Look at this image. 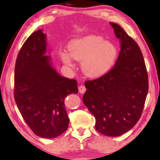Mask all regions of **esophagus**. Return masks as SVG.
<instances>
[{"mask_svg": "<svg viewBox=\"0 0 160 160\" xmlns=\"http://www.w3.org/2000/svg\"><path fill=\"white\" fill-rule=\"evenodd\" d=\"M78 90H79V92L80 94H83L85 93V92L86 91V88L85 87L84 85H80L79 87H78Z\"/></svg>", "mask_w": 160, "mask_h": 160, "instance_id": "1", "label": "esophagus"}]
</instances>
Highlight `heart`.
I'll return each mask as SVG.
<instances>
[{"mask_svg": "<svg viewBox=\"0 0 160 160\" xmlns=\"http://www.w3.org/2000/svg\"><path fill=\"white\" fill-rule=\"evenodd\" d=\"M69 53L62 51L60 57L68 66L73 67V59L82 61L83 72L90 77L97 78L109 71L115 63L117 50L109 42L90 35L73 40L68 44Z\"/></svg>", "mask_w": 160, "mask_h": 160, "instance_id": "1", "label": "heart"}]
</instances>
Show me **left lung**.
Instances as JSON below:
<instances>
[{
  "mask_svg": "<svg viewBox=\"0 0 160 160\" xmlns=\"http://www.w3.org/2000/svg\"><path fill=\"white\" fill-rule=\"evenodd\" d=\"M121 51L106 74L85 82L83 103L95 118V129L119 136L138 121L148 92V75L139 46L117 24L110 22Z\"/></svg>",
  "mask_w": 160,
  "mask_h": 160,
  "instance_id": "1",
  "label": "left lung"
}]
</instances>
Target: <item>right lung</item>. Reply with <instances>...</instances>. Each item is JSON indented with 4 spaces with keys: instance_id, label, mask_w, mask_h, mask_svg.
I'll return each instance as SVG.
<instances>
[{
    "instance_id": "add662e5",
    "label": "right lung",
    "mask_w": 160,
    "mask_h": 160,
    "mask_svg": "<svg viewBox=\"0 0 160 160\" xmlns=\"http://www.w3.org/2000/svg\"><path fill=\"white\" fill-rule=\"evenodd\" d=\"M46 50V35L41 29L24 43L16 59L14 97L34 133L53 138L68 127L64 100L70 94H77L78 89L76 80L61 76L53 68Z\"/></svg>"
}]
</instances>
